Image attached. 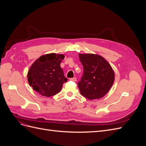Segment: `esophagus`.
I'll list each match as a JSON object with an SVG mask.
<instances>
[{"label": "esophagus", "instance_id": "34e87169", "mask_svg": "<svg viewBox=\"0 0 146 146\" xmlns=\"http://www.w3.org/2000/svg\"><path fill=\"white\" fill-rule=\"evenodd\" d=\"M70 81H72V82H76L77 81V78L76 77L71 78H70Z\"/></svg>", "mask_w": 146, "mask_h": 146}]
</instances>
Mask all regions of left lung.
Instances as JSON below:
<instances>
[{"instance_id":"8db88e82","label":"left lung","mask_w":146,"mask_h":146,"mask_svg":"<svg viewBox=\"0 0 146 146\" xmlns=\"http://www.w3.org/2000/svg\"><path fill=\"white\" fill-rule=\"evenodd\" d=\"M83 74L78 86L82 96L90 100L100 99L111 88L114 72L102 56L96 54H79Z\"/></svg>"}]
</instances>
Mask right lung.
<instances>
[{"mask_svg": "<svg viewBox=\"0 0 146 146\" xmlns=\"http://www.w3.org/2000/svg\"><path fill=\"white\" fill-rule=\"evenodd\" d=\"M64 58L63 54L52 53L42 55L35 61L27 75L29 85L35 91L46 97L60 92L63 83L68 81L60 67Z\"/></svg>", "mask_w": 146, "mask_h": 146, "instance_id": "add662e5", "label": "right lung"}]
</instances>
